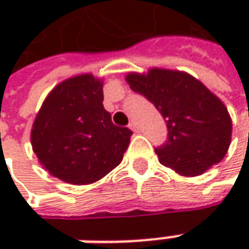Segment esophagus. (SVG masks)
Listing matches in <instances>:
<instances>
[{
	"label": "esophagus",
	"instance_id": "34e87169",
	"mask_svg": "<svg viewBox=\"0 0 249 249\" xmlns=\"http://www.w3.org/2000/svg\"><path fill=\"white\" fill-rule=\"evenodd\" d=\"M129 127H130V129H131V130H133L134 133H139V131H140L139 124H137V122H134V120H131V122H130V123H129Z\"/></svg>",
	"mask_w": 249,
	"mask_h": 249
}]
</instances>
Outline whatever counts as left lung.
Here are the masks:
<instances>
[{
  "label": "left lung",
  "mask_w": 249,
  "mask_h": 249,
  "mask_svg": "<svg viewBox=\"0 0 249 249\" xmlns=\"http://www.w3.org/2000/svg\"><path fill=\"white\" fill-rule=\"evenodd\" d=\"M126 80L165 119L166 141L155 147L163 166L184 176H198L225 158L231 120L223 102L202 83L187 73L165 69L130 73Z\"/></svg>",
  "instance_id": "8db88e82"
}]
</instances>
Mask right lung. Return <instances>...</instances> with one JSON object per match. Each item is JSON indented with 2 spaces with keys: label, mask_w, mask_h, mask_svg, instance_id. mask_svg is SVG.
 <instances>
[{
  "label": "right lung",
  "mask_w": 249,
  "mask_h": 249,
  "mask_svg": "<svg viewBox=\"0 0 249 249\" xmlns=\"http://www.w3.org/2000/svg\"><path fill=\"white\" fill-rule=\"evenodd\" d=\"M102 83L91 74L65 80L45 98L34 120L32 145L53 176L90 184L118 166L133 134L113 124Z\"/></svg>",
  "instance_id": "right-lung-1"
}]
</instances>
